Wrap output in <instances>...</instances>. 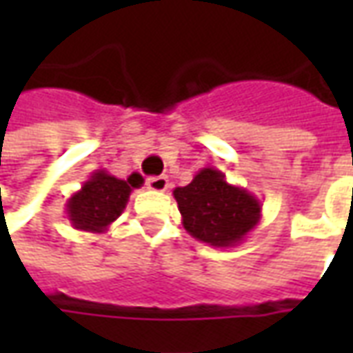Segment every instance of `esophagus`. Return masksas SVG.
<instances>
[{"instance_id":"1","label":"esophagus","mask_w":353,"mask_h":353,"mask_svg":"<svg viewBox=\"0 0 353 353\" xmlns=\"http://www.w3.org/2000/svg\"><path fill=\"white\" fill-rule=\"evenodd\" d=\"M147 187L151 189V191H166L170 187V181L166 176H154V177H149L147 179Z\"/></svg>"}]
</instances>
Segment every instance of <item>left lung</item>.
<instances>
[{"label": "left lung", "instance_id": "obj_1", "mask_svg": "<svg viewBox=\"0 0 353 353\" xmlns=\"http://www.w3.org/2000/svg\"><path fill=\"white\" fill-rule=\"evenodd\" d=\"M185 230L214 248H234L261 221L259 199L227 181L221 170L202 168L185 187L174 189Z\"/></svg>", "mask_w": 353, "mask_h": 353}]
</instances>
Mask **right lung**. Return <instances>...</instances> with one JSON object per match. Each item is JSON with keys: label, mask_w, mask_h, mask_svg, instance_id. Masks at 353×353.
Wrapping results in <instances>:
<instances>
[{"label": "right lung", "mask_w": 353, "mask_h": 353, "mask_svg": "<svg viewBox=\"0 0 353 353\" xmlns=\"http://www.w3.org/2000/svg\"><path fill=\"white\" fill-rule=\"evenodd\" d=\"M143 185V177L134 172L126 179L96 170L65 202V217L73 229L85 232H105L128 204L130 192Z\"/></svg>", "instance_id": "add662e5"}]
</instances>
